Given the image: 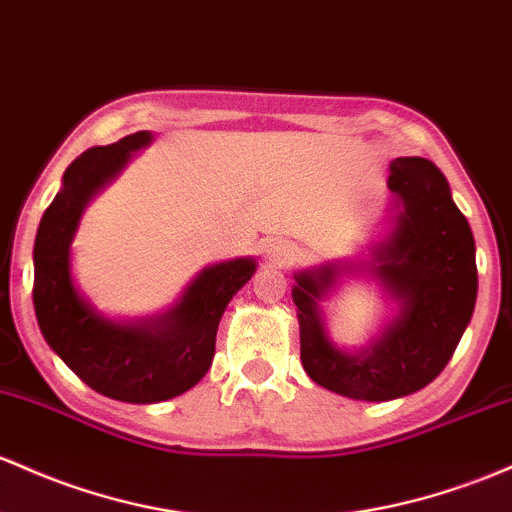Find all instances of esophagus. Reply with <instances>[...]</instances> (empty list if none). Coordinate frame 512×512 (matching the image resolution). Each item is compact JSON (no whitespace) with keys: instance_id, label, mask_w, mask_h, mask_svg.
<instances>
[{"instance_id":"1","label":"esophagus","mask_w":512,"mask_h":512,"mask_svg":"<svg viewBox=\"0 0 512 512\" xmlns=\"http://www.w3.org/2000/svg\"><path fill=\"white\" fill-rule=\"evenodd\" d=\"M294 252V245L282 238H267L265 243H262V255H265V260L272 262V265H286V262L294 257Z\"/></svg>"}]
</instances>
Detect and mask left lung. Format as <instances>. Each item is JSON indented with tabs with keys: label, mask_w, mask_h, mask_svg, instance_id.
Masks as SVG:
<instances>
[{
	"label": "left lung",
	"mask_w": 512,
	"mask_h": 512,
	"mask_svg": "<svg viewBox=\"0 0 512 512\" xmlns=\"http://www.w3.org/2000/svg\"><path fill=\"white\" fill-rule=\"evenodd\" d=\"M386 187L389 233L372 245V257L301 269L291 286L303 369L355 401H393L428 386L457 350L479 289L474 235L445 174L425 157H396ZM350 273L374 278L397 303L380 335L355 353L329 340L322 316V301Z\"/></svg>",
	"instance_id": "8db88e82"
}]
</instances>
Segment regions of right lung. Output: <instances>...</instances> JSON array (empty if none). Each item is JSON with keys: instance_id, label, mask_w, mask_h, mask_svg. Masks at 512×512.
I'll return each mask as SVG.
<instances>
[{"instance_id": "right-lung-1", "label": "right lung", "mask_w": 512, "mask_h": 512, "mask_svg": "<svg viewBox=\"0 0 512 512\" xmlns=\"http://www.w3.org/2000/svg\"><path fill=\"white\" fill-rule=\"evenodd\" d=\"M150 143L153 133L138 131L77 157L33 245V308L43 338L89 389L123 403H160L199 384L213 362L223 311L257 269L255 257L204 267L172 308L136 320L104 316L77 289L70 247L82 213Z\"/></svg>"}]
</instances>
